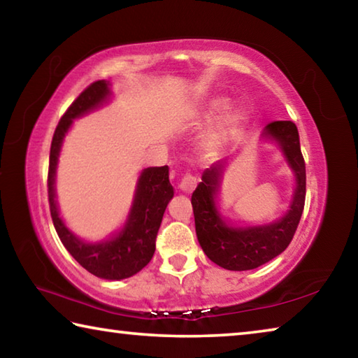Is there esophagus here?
<instances>
[{
  "label": "esophagus",
  "mask_w": 358,
  "mask_h": 358,
  "mask_svg": "<svg viewBox=\"0 0 358 358\" xmlns=\"http://www.w3.org/2000/svg\"><path fill=\"white\" fill-rule=\"evenodd\" d=\"M196 186H197V178L194 177V175H191V173H186L185 177L181 178V181H180L178 189L181 192L189 194V192H192L194 189H196Z\"/></svg>",
  "instance_id": "esophagus-1"
}]
</instances>
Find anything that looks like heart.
Here are the masks:
<instances>
[{"label":"heart","mask_w":358,"mask_h":358,"mask_svg":"<svg viewBox=\"0 0 358 358\" xmlns=\"http://www.w3.org/2000/svg\"><path fill=\"white\" fill-rule=\"evenodd\" d=\"M230 99L226 96H217V98L210 99L201 110L196 113L197 123H210L216 118H219L221 114L223 117L215 121L210 128L203 132L201 141H199V153L208 159H213L222 155V151L226 150L230 142L234 141L235 136L238 134L241 126L245 121V113L240 108H234L229 110Z\"/></svg>","instance_id":"obj_1"}]
</instances>
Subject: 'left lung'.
Returning a JSON list of instances; mask_svg holds the SVG:
<instances>
[{
  "label": "left lung",
  "mask_w": 358,
  "mask_h": 358,
  "mask_svg": "<svg viewBox=\"0 0 358 358\" xmlns=\"http://www.w3.org/2000/svg\"><path fill=\"white\" fill-rule=\"evenodd\" d=\"M260 138L280 148L294 173L292 199L280 220L257 226H235L222 216L220 191L232 157L217 161L203 171L202 181L191 197L199 243L211 262L226 270H252L280 256L292 241L305 207L306 171L296 126L292 121H273L265 126Z\"/></svg>",
  "instance_id": "8db88e82"
}]
</instances>
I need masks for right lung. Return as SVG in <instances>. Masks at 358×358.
I'll return each mask as SVG.
<instances>
[{
  "label": "right lung",
  "instance_id": "right-lung-1",
  "mask_svg": "<svg viewBox=\"0 0 358 358\" xmlns=\"http://www.w3.org/2000/svg\"><path fill=\"white\" fill-rule=\"evenodd\" d=\"M113 92L110 82L98 80L90 85L72 102L63 115L53 134L48 164V203L53 226L66 250L90 273L108 281H120L138 273L156 250V235L159 230L167 203L173 197V187L169 181V167H147L137 178L134 199L123 226L110 237L88 241L72 232L59 215L57 202V167L64 137L74 120L98 110L110 102Z\"/></svg>",
  "mask_w": 358,
  "mask_h": 358
}]
</instances>
